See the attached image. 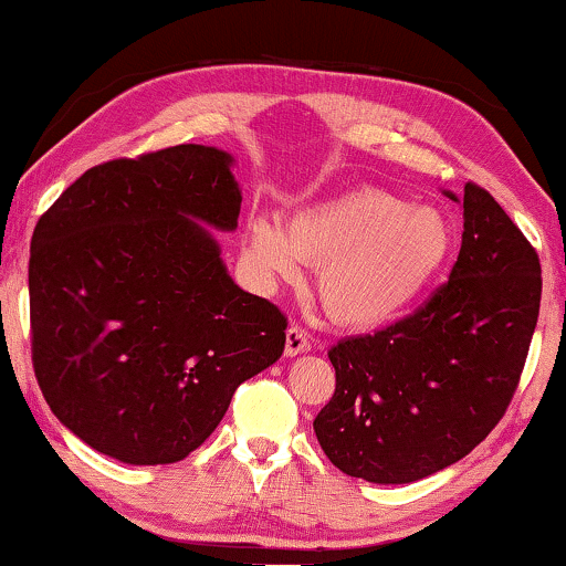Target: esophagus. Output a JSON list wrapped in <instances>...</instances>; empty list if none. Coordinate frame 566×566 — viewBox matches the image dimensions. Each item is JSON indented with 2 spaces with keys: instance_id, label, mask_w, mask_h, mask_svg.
I'll return each mask as SVG.
<instances>
[{
  "instance_id": "1",
  "label": "esophagus",
  "mask_w": 566,
  "mask_h": 566,
  "mask_svg": "<svg viewBox=\"0 0 566 566\" xmlns=\"http://www.w3.org/2000/svg\"><path fill=\"white\" fill-rule=\"evenodd\" d=\"M308 347H312V343H308L306 329H301L298 324L289 327V332H285V355H289V358H296V355L306 353Z\"/></svg>"
}]
</instances>
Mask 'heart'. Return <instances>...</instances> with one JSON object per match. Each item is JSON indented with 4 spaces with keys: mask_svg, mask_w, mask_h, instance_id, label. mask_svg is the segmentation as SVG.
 Returning a JSON list of instances; mask_svg holds the SVG:
<instances>
[{
    "mask_svg": "<svg viewBox=\"0 0 566 566\" xmlns=\"http://www.w3.org/2000/svg\"><path fill=\"white\" fill-rule=\"evenodd\" d=\"M453 250L446 216L407 206L391 192L358 188L324 200L285 223L250 216L244 254L265 277H296L298 262L316 268V296L345 327L399 319L430 289Z\"/></svg>",
    "mask_w": 566,
    "mask_h": 566,
    "instance_id": "1",
    "label": "heart"
}]
</instances>
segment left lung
I'll use <instances>...</instances> for the list:
<instances>
[{
    "mask_svg": "<svg viewBox=\"0 0 566 566\" xmlns=\"http://www.w3.org/2000/svg\"><path fill=\"white\" fill-rule=\"evenodd\" d=\"M538 306L536 250L490 192L467 182L448 283L405 319L329 347L335 394L314 420L322 451L374 484L417 482L461 461L510 407Z\"/></svg>",
    "mask_w": 566,
    "mask_h": 566,
    "instance_id": "8db88e82",
    "label": "left lung"
}]
</instances>
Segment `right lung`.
I'll return each instance as SVG.
<instances>
[{
  "instance_id": "right-lung-1",
  "label": "right lung",
  "mask_w": 566,
  "mask_h": 566,
  "mask_svg": "<svg viewBox=\"0 0 566 566\" xmlns=\"http://www.w3.org/2000/svg\"><path fill=\"white\" fill-rule=\"evenodd\" d=\"M227 151L180 144L92 167L30 242L33 368L51 412L136 467L190 455L237 386L283 355L289 319L239 289L203 223L237 229Z\"/></svg>"
}]
</instances>
